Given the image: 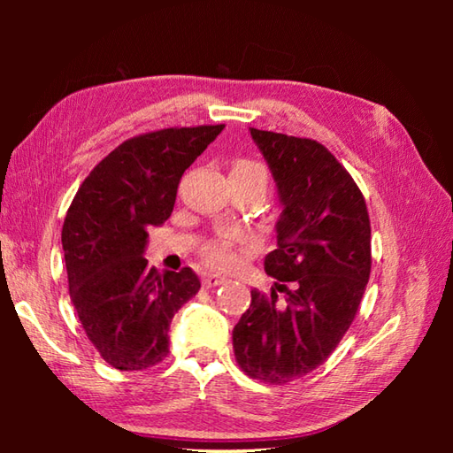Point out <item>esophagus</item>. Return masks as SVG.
Instances as JSON below:
<instances>
[{"label":"esophagus","instance_id":"1","mask_svg":"<svg viewBox=\"0 0 453 453\" xmlns=\"http://www.w3.org/2000/svg\"><path fill=\"white\" fill-rule=\"evenodd\" d=\"M202 281H203L205 288H216V286H221V283H226L227 278H226V275H221V273H205Z\"/></svg>","mask_w":453,"mask_h":453}]
</instances>
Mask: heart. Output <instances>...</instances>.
Masks as SVG:
<instances>
[{"mask_svg":"<svg viewBox=\"0 0 453 453\" xmlns=\"http://www.w3.org/2000/svg\"><path fill=\"white\" fill-rule=\"evenodd\" d=\"M232 172L256 175V178H259V180H262V181L265 183V172H264V167L259 165V164L248 162V159H240V162H237V164L234 165ZM205 257H208L210 264L227 265V264L234 259V254H232V248H229L227 242H216V243H211L208 250H205Z\"/></svg>","mask_w":453,"mask_h":453,"instance_id":"obj_1","label":"heart"}]
</instances>
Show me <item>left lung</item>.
Listing matches in <instances>:
<instances>
[{"instance_id":"8db88e82","label":"left lung","mask_w":453,"mask_h":453,"mask_svg":"<svg viewBox=\"0 0 453 453\" xmlns=\"http://www.w3.org/2000/svg\"><path fill=\"white\" fill-rule=\"evenodd\" d=\"M278 194V250L265 272L272 294L251 289L234 327L242 370L267 383H288L316 370L354 321L370 280V218L351 175L313 140L250 127ZM275 288L284 291L277 303Z\"/></svg>"}]
</instances>
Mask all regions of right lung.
<instances>
[{
	"instance_id": "obj_1",
	"label": "right lung",
	"mask_w": 453,
	"mask_h": 453,
	"mask_svg": "<svg viewBox=\"0 0 453 453\" xmlns=\"http://www.w3.org/2000/svg\"><path fill=\"white\" fill-rule=\"evenodd\" d=\"M224 126L132 137L83 180L61 229L70 297L83 329L119 372L148 370L170 351V324L202 283L191 267L159 273L143 257L148 229L172 216L183 172Z\"/></svg>"
}]
</instances>
